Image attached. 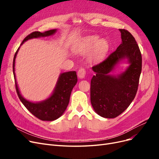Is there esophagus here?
I'll list each match as a JSON object with an SVG mask.
<instances>
[{
	"label": "esophagus",
	"instance_id": "esophagus-1",
	"mask_svg": "<svg viewBox=\"0 0 159 159\" xmlns=\"http://www.w3.org/2000/svg\"><path fill=\"white\" fill-rule=\"evenodd\" d=\"M85 74H86V71L84 68H80L78 71V75L80 79L84 78Z\"/></svg>",
	"mask_w": 159,
	"mask_h": 159
}]
</instances>
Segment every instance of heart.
<instances>
[{
    "instance_id": "b5f03b06",
    "label": "heart",
    "mask_w": 159,
    "mask_h": 159,
    "mask_svg": "<svg viewBox=\"0 0 159 159\" xmlns=\"http://www.w3.org/2000/svg\"><path fill=\"white\" fill-rule=\"evenodd\" d=\"M109 50V43L105 39H100L97 35L85 36L77 43L74 51L78 54H85L92 50L89 60L95 62L102 60Z\"/></svg>"
}]
</instances>
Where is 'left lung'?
<instances>
[{"label":"left lung","mask_w":159,"mask_h":159,"mask_svg":"<svg viewBox=\"0 0 159 159\" xmlns=\"http://www.w3.org/2000/svg\"><path fill=\"white\" fill-rule=\"evenodd\" d=\"M121 44L107 59L92 67L95 75L91 80L90 98L95 111L101 117L115 118L125 110L135 97L142 70V56L134 38L119 29ZM129 66L122 73L111 75L120 62Z\"/></svg>","instance_id":"1"}]
</instances>
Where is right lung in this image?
<instances>
[{"label": "right lung", "instance_id": "right-lung-1", "mask_svg": "<svg viewBox=\"0 0 159 159\" xmlns=\"http://www.w3.org/2000/svg\"><path fill=\"white\" fill-rule=\"evenodd\" d=\"M56 29L48 30L44 32H34L28 35L22 41L20 46L26 41L40 37L50 36L56 32ZM20 49L18 48L15 53L13 60V74L15 80L16 90L19 99L29 111L42 121H54L61 117L68 107L71 91L78 81V77L75 71L64 72L60 74L57 81L53 93L48 98L40 102H32L22 97L17 85L15 75V60L16 55Z\"/></svg>", "mask_w": 159, "mask_h": 159}]
</instances>
